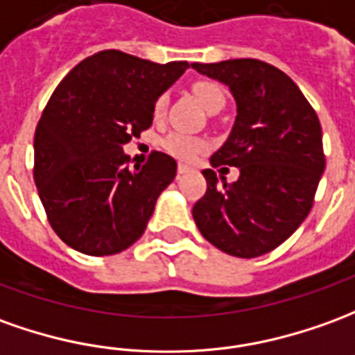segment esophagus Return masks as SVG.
Wrapping results in <instances>:
<instances>
[{
  "instance_id": "34e87169",
  "label": "esophagus",
  "mask_w": 355,
  "mask_h": 355,
  "mask_svg": "<svg viewBox=\"0 0 355 355\" xmlns=\"http://www.w3.org/2000/svg\"><path fill=\"white\" fill-rule=\"evenodd\" d=\"M177 173H178V175H186V173H190V167H188V165H182V163H180V165H178Z\"/></svg>"
}]
</instances>
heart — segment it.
Returning <instances> with one entry per match:
<instances>
[{
    "label": "heart",
    "instance_id": "heart-1",
    "mask_svg": "<svg viewBox=\"0 0 355 355\" xmlns=\"http://www.w3.org/2000/svg\"><path fill=\"white\" fill-rule=\"evenodd\" d=\"M194 94L196 98L202 101L203 107L211 111V113H217V111L225 107V92L217 83L200 80V83L194 84ZM167 103H169L167 94L157 96L155 101H153V117H163L165 111H167ZM161 148L167 153H171L173 157H177V159L192 161L205 150V142L202 138L184 135V132H171L161 140Z\"/></svg>",
    "mask_w": 355,
    "mask_h": 355
}]
</instances>
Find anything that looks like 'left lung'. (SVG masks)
Here are the masks:
<instances>
[{
    "mask_svg": "<svg viewBox=\"0 0 355 355\" xmlns=\"http://www.w3.org/2000/svg\"><path fill=\"white\" fill-rule=\"evenodd\" d=\"M192 67L227 84L236 100L234 126L211 165L240 169L236 182L223 186L215 171H202L207 190L192 207L196 225L225 254L263 255L281 246L313 205L324 171L319 117L288 74L265 61Z\"/></svg>",
    "mask_w": 355,
    "mask_h": 355,
    "instance_id": "left-lung-1",
    "label": "left lung"
}]
</instances>
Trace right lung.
Returning <instances> with one entry per match:
<instances>
[{
	"instance_id": "1",
	"label": "right lung",
	"mask_w": 355,
	"mask_h": 355,
	"mask_svg": "<svg viewBox=\"0 0 355 355\" xmlns=\"http://www.w3.org/2000/svg\"><path fill=\"white\" fill-rule=\"evenodd\" d=\"M105 49L59 83L34 135V182L49 225L67 246L113 255L142 236L177 161L152 152L128 169L123 146L152 126L153 101L188 69Z\"/></svg>"
}]
</instances>
